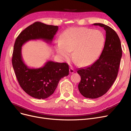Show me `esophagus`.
I'll return each instance as SVG.
<instances>
[{
	"label": "esophagus",
	"mask_w": 131,
	"mask_h": 131,
	"mask_svg": "<svg viewBox=\"0 0 131 131\" xmlns=\"http://www.w3.org/2000/svg\"><path fill=\"white\" fill-rule=\"evenodd\" d=\"M69 71H70V73L71 74H73V73H74V71H75L72 67H71V68H70Z\"/></svg>",
	"instance_id": "esophagus-1"
}]
</instances>
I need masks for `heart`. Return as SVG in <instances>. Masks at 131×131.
<instances>
[{
    "label": "heart",
    "mask_w": 131,
    "mask_h": 131,
    "mask_svg": "<svg viewBox=\"0 0 131 131\" xmlns=\"http://www.w3.org/2000/svg\"><path fill=\"white\" fill-rule=\"evenodd\" d=\"M105 42L103 33L85 27H71L61 34L60 42L56 45L59 56L64 59L70 57L73 51V60L80 66H86L94 61Z\"/></svg>",
    "instance_id": "b5f03b06"
}]
</instances>
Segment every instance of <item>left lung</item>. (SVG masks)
<instances>
[{
  "mask_svg": "<svg viewBox=\"0 0 131 131\" xmlns=\"http://www.w3.org/2000/svg\"><path fill=\"white\" fill-rule=\"evenodd\" d=\"M93 25L104 27L106 31L104 49L93 64L77 72L81 79L79 90L84 97L90 99L101 97L111 88L117 76L122 56L121 41L116 32L104 24Z\"/></svg>",
  "mask_w": 131,
  "mask_h": 131,
  "instance_id": "left-lung-1",
  "label": "left lung"
}]
</instances>
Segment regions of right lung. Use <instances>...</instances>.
Masks as SVG:
<instances>
[{"instance_id":"right-lung-1","label":"right lung","mask_w":131,"mask_h":131,"mask_svg":"<svg viewBox=\"0 0 131 131\" xmlns=\"http://www.w3.org/2000/svg\"><path fill=\"white\" fill-rule=\"evenodd\" d=\"M58 30V26L36 22L20 32L15 40L12 57L14 70L20 87L33 98L50 97L60 80L69 74V67L66 63L48 61L42 67L29 68L23 60L22 47L30 40L40 39L51 43Z\"/></svg>"}]
</instances>
